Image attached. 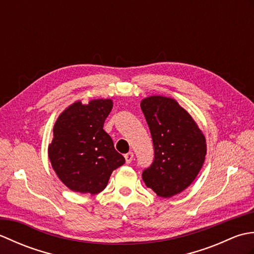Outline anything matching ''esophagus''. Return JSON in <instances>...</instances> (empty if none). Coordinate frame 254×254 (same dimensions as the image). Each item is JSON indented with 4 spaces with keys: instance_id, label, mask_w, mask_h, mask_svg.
I'll return each mask as SVG.
<instances>
[{
    "instance_id": "34e87169",
    "label": "esophagus",
    "mask_w": 254,
    "mask_h": 254,
    "mask_svg": "<svg viewBox=\"0 0 254 254\" xmlns=\"http://www.w3.org/2000/svg\"><path fill=\"white\" fill-rule=\"evenodd\" d=\"M133 157H134V154L132 152H128L126 155H124V158H126V163L127 164H130L131 161L133 160Z\"/></svg>"
}]
</instances>
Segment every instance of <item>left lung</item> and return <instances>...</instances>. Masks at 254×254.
Masks as SVG:
<instances>
[{
    "mask_svg": "<svg viewBox=\"0 0 254 254\" xmlns=\"http://www.w3.org/2000/svg\"><path fill=\"white\" fill-rule=\"evenodd\" d=\"M152 134L155 156L142 178L158 196L179 194L195 180L206 156V139L189 112L170 97L141 101Z\"/></svg>",
    "mask_w": 254,
    "mask_h": 254,
    "instance_id": "left-lung-1",
    "label": "left lung"
}]
</instances>
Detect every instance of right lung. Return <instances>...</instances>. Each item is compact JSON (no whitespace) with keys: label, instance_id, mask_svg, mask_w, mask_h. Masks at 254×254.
<instances>
[{"label":"right lung","instance_id":"right-lung-1","mask_svg":"<svg viewBox=\"0 0 254 254\" xmlns=\"http://www.w3.org/2000/svg\"><path fill=\"white\" fill-rule=\"evenodd\" d=\"M112 106L111 99H93L87 105L78 100L56 121L48 156L59 179L69 190L91 195L100 193L112 171L126 161L104 130Z\"/></svg>","mask_w":254,"mask_h":254}]
</instances>
